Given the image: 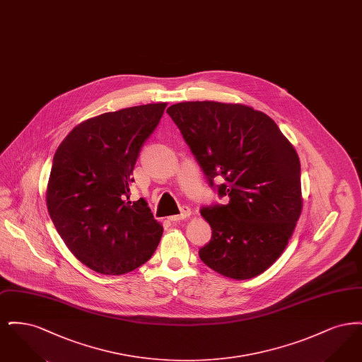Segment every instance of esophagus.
Returning a JSON list of instances; mask_svg holds the SVG:
<instances>
[{
    "label": "esophagus",
    "instance_id": "esophagus-1",
    "mask_svg": "<svg viewBox=\"0 0 362 362\" xmlns=\"http://www.w3.org/2000/svg\"><path fill=\"white\" fill-rule=\"evenodd\" d=\"M189 214H191V209H189V206H182V209H180V214L171 216V217H170V221L177 223V221H180V220H186L187 217H189Z\"/></svg>",
    "mask_w": 362,
    "mask_h": 362
}]
</instances>
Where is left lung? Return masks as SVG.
I'll list each match as a JSON object with an SVG mask.
<instances>
[{
    "label": "left lung",
    "instance_id": "1",
    "mask_svg": "<svg viewBox=\"0 0 362 362\" xmlns=\"http://www.w3.org/2000/svg\"><path fill=\"white\" fill-rule=\"evenodd\" d=\"M226 205L201 209L211 239L199 258L233 279L262 274L281 257L301 214L300 160L276 122L244 104L185 102L167 110ZM221 177L225 183L214 185Z\"/></svg>",
    "mask_w": 362,
    "mask_h": 362
}]
</instances>
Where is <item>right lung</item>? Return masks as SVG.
<instances>
[{
	"instance_id": "add662e5",
	"label": "right lung",
	"mask_w": 362,
	"mask_h": 362,
	"mask_svg": "<svg viewBox=\"0 0 362 362\" xmlns=\"http://www.w3.org/2000/svg\"><path fill=\"white\" fill-rule=\"evenodd\" d=\"M165 107L144 104L86 119L54 155L47 210L70 252L93 272H133L160 243L163 226L146 201L129 198L139 151Z\"/></svg>"
}]
</instances>
